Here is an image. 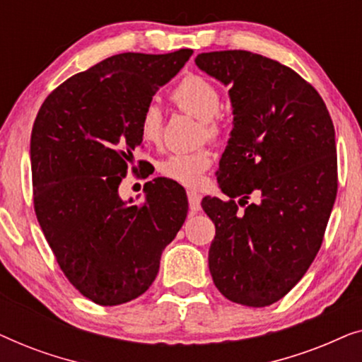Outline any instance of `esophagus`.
I'll use <instances>...</instances> for the list:
<instances>
[{"label":"esophagus","mask_w":362,"mask_h":362,"mask_svg":"<svg viewBox=\"0 0 362 362\" xmlns=\"http://www.w3.org/2000/svg\"><path fill=\"white\" fill-rule=\"evenodd\" d=\"M187 201H189L191 214H197L201 211V194L196 191L187 192Z\"/></svg>","instance_id":"34e87169"}]
</instances>
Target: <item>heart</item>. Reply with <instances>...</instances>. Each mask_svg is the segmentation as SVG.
Returning a JSON list of instances; mask_svg holds the SVG:
<instances>
[{
  "mask_svg": "<svg viewBox=\"0 0 362 362\" xmlns=\"http://www.w3.org/2000/svg\"><path fill=\"white\" fill-rule=\"evenodd\" d=\"M173 102L202 122V130L207 138H217L221 133L216 115L221 110L219 90L209 81L199 76H189L177 83L171 93ZM163 132V115L156 103H148L140 117L141 138L148 143H158ZM211 153L197 150L189 153H173L160 163L161 175L187 187H197L202 181V173L211 166Z\"/></svg>",
  "mask_w": 362,
  "mask_h": 362,
  "instance_id": "1",
  "label": "heart"
}]
</instances>
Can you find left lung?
I'll use <instances>...</instances> for the list:
<instances>
[{"instance_id":"1","label":"left lung","mask_w":362,"mask_h":362,"mask_svg":"<svg viewBox=\"0 0 362 362\" xmlns=\"http://www.w3.org/2000/svg\"><path fill=\"white\" fill-rule=\"evenodd\" d=\"M194 62L230 88L234 115L216 173L230 201L201 202L216 226L209 272L227 300L262 308L298 284L323 242L338 191L334 127L320 93L274 59L217 51Z\"/></svg>"}]
</instances>
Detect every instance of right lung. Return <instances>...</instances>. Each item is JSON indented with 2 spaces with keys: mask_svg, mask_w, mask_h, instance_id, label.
Wrapping results in <instances>:
<instances>
[{
  "mask_svg": "<svg viewBox=\"0 0 362 362\" xmlns=\"http://www.w3.org/2000/svg\"><path fill=\"white\" fill-rule=\"evenodd\" d=\"M191 56L180 49L107 57L61 83L34 120L29 153L39 226L64 275L97 305L145 293L185 224L187 197L176 182H146L143 202L123 201L118 186L141 146L143 108Z\"/></svg>",
  "mask_w": 362,
  "mask_h": 362,
  "instance_id": "obj_1",
  "label": "right lung"
}]
</instances>
